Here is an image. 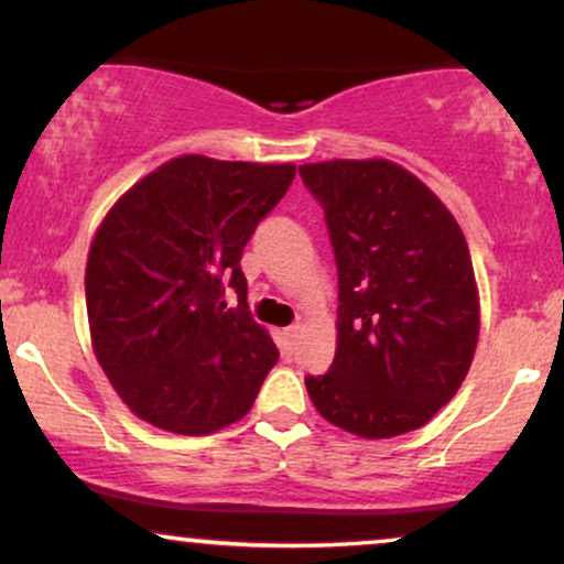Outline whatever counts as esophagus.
<instances>
[{"mask_svg": "<svg viewBox=\"0 0 564 564\" xmlns=\"http://www.w3.org/2000/svg\"><path fill=\"white\" fill-rule=\"evenodd\" d=\"M300 334H302V326H289L286 332H283V341H286V349L296 347V341H300Z\"/></svg>", "mask_w": 564, "mask_h": 564, "instance_id": "34e87169", "label": "esophagus"}]
</instances>
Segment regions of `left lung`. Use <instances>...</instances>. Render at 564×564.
<instances>
[{"instance_id": "8db88e82", "label": "left lung", "mask_w": 564, "mask_h": 564, "mask_svg": "<svg viewBox=\"0 0 564 564\" xmlns=\"http://www.w3.org/2000/svg\"><path fill=\"white\" fill-rule=\"evenodd\" d=\"M326 217L336 355L304 377L326 422L381 440L419 430L458 392L480 332L467 238L422 180L384 159L300 166Z\"/></svg>"}]
</instances>
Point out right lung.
I'll return each instance as SVG.
<instances>
[{"label":"right lung","mask_w":564,"mask_h":564,"mask_svg":"<svg viewBox=\"0 0 564 564\" xmlns=\"http://www.w3.org/2000/svg\"><path fill=\"white\" fill-rule=\"evenodd\" d=\"M294 174V164L180 156L102 219L84 275L89 334L142 422L209 435L249 413L278 347L251 318L241 257Z\"/></svg>","instance_id":"1"}]
</instances>
